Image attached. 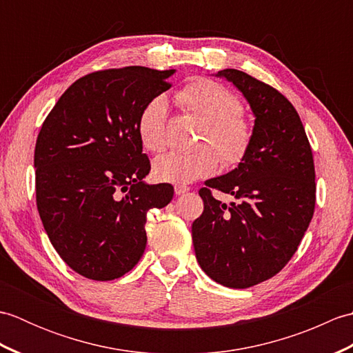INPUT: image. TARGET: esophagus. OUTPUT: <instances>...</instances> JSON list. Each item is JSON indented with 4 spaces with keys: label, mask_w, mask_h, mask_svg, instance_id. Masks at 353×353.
I'll return each mask as SVG.
<instances>
[{
    "label": "esophagus",
    "mask_w": 353,
    "mask_h": 353,
    "mask_svg": "<svg viewBox=\"0 0 353 353\" xmlns=\"http://www.w3.org/2000/svg\"><path fill=\"white\" fill-rule=\"evenodd\" d=\"M188 191H190V186H186V185H176L174 186L176 196H183V194H186Z\"/></svg>",
    "instance_id": "1"
}]
</instances>
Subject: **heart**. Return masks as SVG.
Segmentation results:
<instances>
[{
  "mask_svg": "<svg viewBox=\"0 0 353 353\" xmlns=\"http://www.w3.org/2000/svg\"><path fill=\"white\" fill-rule=\"evenodd\" d=\"M177 99L186 109L206 121L200 138V144L205 147L188 153L170 152L157 157L153 163V174L157 181L190 183L215 172L220 157L228 167L244 159L252 142V129L234 94L215 81L200 79L185 86ZM167 110L165 97L157 95L145 104L138 119L142 145L153 153H159L167 147Z\"/></svg>",
  "mask_w": 353,
  "mask_h": 353,
  "instance_id": "heart-1",
  "label": "heart"
}]
</instances>
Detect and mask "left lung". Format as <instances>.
<instances>
[{"instance_id":"obj_1","label":"left lung","mask_w":353,"mask_h":353,"mask_svg":"<svg viewBox=\"0 0 353 353\" xmlns=\"http://www.w3.org/2000/svg\"><path fill=\"white\" fill-rule=\"evenodd\" d=\"M215 76L243 94L254 125L238 167L199 191L205 211L192 223V243L212 281L249 288L279 273L296 253L316 206V171L301 117L279 91L238 70ZM211 188L236 201L214 199Z\"/></svg>"}]
</instances>
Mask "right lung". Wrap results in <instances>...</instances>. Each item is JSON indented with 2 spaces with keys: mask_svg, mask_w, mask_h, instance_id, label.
<instances>
[{
  "mask_svg": "<svg viewBox=\"0 0 353 353\" xmlns=\"http://www.w3.org/2000/svg\"><path fill=\"white\" fill-rule=\"evenodd\" d=\"M176 70L125 66L88 74L45 118L34 148L36 203L50 241L74 272L112 281L138 264L152 208L170 183L148 185L138 119Z\"/></svg>",
  "mask_w": 353,
  "mask_h": 353,
  "instance_id": "add662e5",
  "label": "right lung"
}]
</instances>
